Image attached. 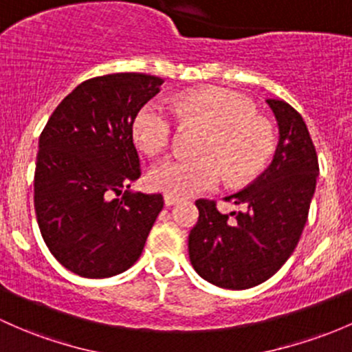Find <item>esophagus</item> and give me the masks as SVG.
Instances as JSON below:
<instances>
[{
    "label": "esophagus",
    "mask_w": 352,
    "mask_h": 352,
    "mask_svg": "<svg viewBox=\"0 0 352 352\" xmlns=\"http://www.w3.org/2000/svg\"><path fill=\"white\" fill-rule=\"evenodd\" d=\"M164 201H165V206L168 207V206H173V204H179V202L182 201V199H179V197H173V195H165V197H164Z\"/></svg>",
    "instance_id": "1"
}]
</instances>
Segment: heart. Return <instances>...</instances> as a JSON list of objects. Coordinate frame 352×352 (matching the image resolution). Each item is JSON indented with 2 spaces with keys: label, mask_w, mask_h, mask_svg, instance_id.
I'll return each mask as SVG.
<instances>
[{
  "label": "heart",
  "mask_w": 352,
  "mask_h": 352,
  "mask_svg": "<svg viewBox=\"0 0 352 352\" xmlns=\"http://www.w3.org/2000/svg\"><path fill=\"white\" fill-rule=\"evenodd\" d=\"M180 123L206 128L195 158H168L151 168L148 182L155 190L173 197H190L212 190L224 179L234 186L263 172L275 151V133L268 120L258 116L254 104L243 96L219 87L182 92L172 101ZM136 145L148 155L166 150L173 138V120L166 109L150 102L133 123Z\"/></svg>",
  "instance_id": "b5f03b06"
}]
</instances>
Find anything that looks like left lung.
I'll return each mask as SVG.
<instances>
[{
  "mask_svg": "<svg viewBox=\"0 0 352 352\" xmlns=\"http://www.w3.org/2000/svg\"><path fill=\"white\" fill-rule=\"evenodd\" d=\"M280 142L268 168L243 190L226 197L246 209L221 214L199 199V221L188 234V256L209 283L246 290L282 268L300 239L319 175L316 146L305 121L288 102L266 99Z\"/></svg>",
  "mask_w": 352,
  "mask_h": 352,
  "instance_id": "obj_1",
  "label": "left lung"
}]
</instances>
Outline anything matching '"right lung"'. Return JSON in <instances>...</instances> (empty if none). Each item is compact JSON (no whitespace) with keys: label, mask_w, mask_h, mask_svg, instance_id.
Masks as SVG:
<instances>
[{"label":"right lung","mask_w":352,"mask_h":352,"mask_svg":"<svg viewBox=\"0 0 352 352\" xmlns=\"http://www.w3.org/2000/svg\"><path fill=\"white\" fill-rule=\"evenodd\" d=\"M162 84L160 77L136 72L84 80L40 135L36 223L55 260L76 275L108 278L126 272L164 207L162 194L128 190L142 175L133 123Z\"/></svg>","instance_id":"right-lung-1"}]
</instances>
